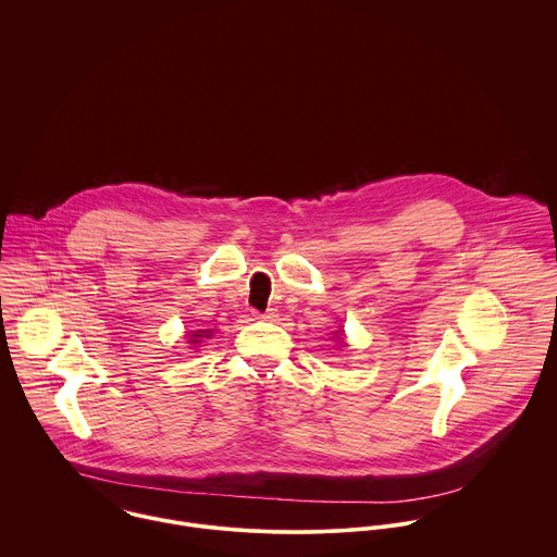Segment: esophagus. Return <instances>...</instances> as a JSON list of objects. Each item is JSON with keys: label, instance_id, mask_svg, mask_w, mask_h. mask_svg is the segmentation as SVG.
<instances>
[{"label": "esophagus", "instance_id": "esophagus-1", "mask_svg": "<svg viewBox=\"0 0 557 557\" xmlns=\"http://www.w3.org/2000/svg\"><path fill=\"white\" fill-rule=\"evenodd\" d=\"M255 318L263 319V321H274L278 315H276V311H274V309H268L265 313H257V311H255Z\"/></svg>", "mask_w": 557, "mask_h": 557}]
</instances>
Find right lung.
<instances>
[{
    "label": "right lung",
    "mask_w": 557,
    "mask_h": 557,
    "mask_svg": "<svg viewBox=\"0 0 557 557\" xmlns=\"http://www.w3.org/2000/svg\"><path fill=\"white\" fill-rule=\"evenodd\" d=\"M208 336V330H203V332H199V334H190V343H197V338H201V336Z\"/></svg>",
    "instance_id": "1"
}]
</instances>
